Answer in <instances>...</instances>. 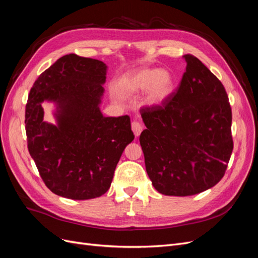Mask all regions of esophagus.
<instances>
[{
    "label": "esophagus",
    "instance_id": "1",
    "mask_svg": "<svg viewBox=\"0 0 258 258\" xmlns=\"http://www.w3.org/2000/svg\"><path fill=\"white\" fill-rule=\"evenodd\" d=\"M131 128H132V131H134V134H135L136 137H139L140 135H141V132H142V124L140 123L139 121H137V120L132 121Z\"/></svg>",
    "mask_w": 258,
    "mask_h": 258
}]
</instances>
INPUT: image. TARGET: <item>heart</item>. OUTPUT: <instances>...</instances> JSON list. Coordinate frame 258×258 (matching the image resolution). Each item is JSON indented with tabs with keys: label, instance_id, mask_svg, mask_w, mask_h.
<instances>
[{
	"label": "heart",
	"instance_id": "obj_1",
	"mask_svg": "<svg viewBox=\"0 0 258 258\" xmlns=\"http://www.w3.org/2000/svg\"><path fill=\"white\" fill-rule=\"evenodd\" d=\"M174 84V75L169 70L143 68L124 74L117 84V89L126 96L136 95L146 89V102L151 105H158L171 96Z\"/></svg>",
	"mask_w": 258,
	"mask_h": 258
}]
</instances>
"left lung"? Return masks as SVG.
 <instances>
[{
  "label": "left lung",
  "mask_w": 258,
  "mask_h": 258,
  "mask_svg": "<svg viewBox=\"0 0 258 258\" xmlns=\"http://www.w3.org/2000/svg\"><path fill=\"white\" fill-rule=\"evenodd\" d=\"M176 92L141 108L146 172L166 196H191L221 181L233 148L231 107L223 84L192 54Z\"/></svg>",
  "instance_id": "1"
}]
</instances>
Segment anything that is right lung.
Returning <instances> with one entry per match:
<instances>
[{
	"label": "right lung",
	"mask_w": 258,
	"mask_h": 258,
	"mask_svg": "<svg viewBox=\"0 0 258 258\" xmlns=\"http://www.w3.org/2000/svg\"><path fill=\"white\" fill-rule=\"evenodd\" d=\"M106 64L66 54L44 71L26 105L28 150L45 185L58 196L87 200L110 188L120 156L135 139L130 117L100 111ZM56 104V125L43 121L41 103Z\"/></svg>",
	"instance_id": "1"
}]
</instances>
